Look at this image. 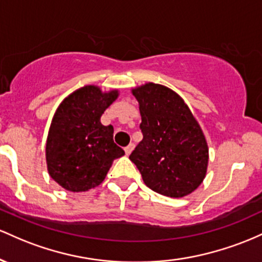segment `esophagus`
<instances>
[{
	"instance_id": "1",
	"label": "esophagus",
	"mask_w": 262,
	"mask_h": 262,
	"mask_svg": "<svg viewBox=\"0 0 262 262\" xmlns=\"http://www.w3.org/2000/svg\"><path fill=\"white\" fill-rule=\"evenodd\" d=\"M134 147H135L134 143H130V145H128V146H126L125 147V154L126 155H130L131 152H132V149H134Z\"/></svg>"
}]
</instances>
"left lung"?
<instances>
[{"instance_id": "1", "label": "left lung", "mask_w": 262, "mask_h": 262, "mask_svg": "<svg viewBox=\"0 0 262 262\" xmlns=\"http://www.w3.org/2000/svg\"><path fill=\"white\" fill-rule=\"evenodd\" d=\"M140 104L143 139L130 155L149 189L181 198L201 186L208 167V145L183 99L160 84L132 90Z\"/></svg>"}]
</instances>
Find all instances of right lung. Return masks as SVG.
<instances>
[{
  "label": "right lung",
  "mask_w": 262,
  "mask_h": 262,
  "mask_svg": "<svg viewBox=\"0 0 262 262\" xmlns=\"http://www.w3.org/2000/svg\"><path fill=\"white\" fill-rule=\"evenodd\" d=\"M119 96L86 85L61 101L53 116L46 145L49 176L64 189L85 192L98 187L114 160L125 151L114 142V127L100 122Z\"/></svg>",
  "instance_id": "right-lung-1"
}]
</instances>
